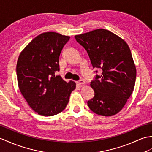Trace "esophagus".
Wrapping results in <instances>:
<instances>
[{
  "label": "esophagus",
  "mask_w": 152,
  "mask_h": 152,
  "mask_svg": "<svg viewBox=\"0 0 152 152\" xmlns=\"http://www.w3.org/2000/svg\"><path fill=\"white\" fill-rule=\"evenodd\" d=\"M76 83L77 85H83L85 83V82H84V80H80L79 81H77Z\"/></svg>",
  "instance_id": "esophagus-1"
}]
</instances>
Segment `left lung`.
I'll list each match as a JSON object with an SVG mask.
<instances>
[{
	"mask_svg": "<svg viewBox=\"0 0 152 152\" xmlns=\"http://www.w3.org/2000/svg\"><path fill=\"white\" fill-rule=\"evenodd\" d=\"M75 37L87 51L93 69L102 70L101 75H96L91 82L94 96L87 102L88 106L97 115H116L131 96L135 83L136 68L128 44L105 29Z\"/></svg>",
	"mask_w": 152,
	"mask_h": 152,
	"instance_id": "left-lung-1",
	"label": "left lung"
}]
</instances>
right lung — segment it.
Here are the masks:
<instances>
[{
	"mask_svg": "<svg viewBox=\"0 0 152 152\" xmlns=\"http://www.w3.org/2000/svg\"><path fill=\"white\" fill-rule=\"evenodd\" d=\"M70 37L49 31L35 37L21 52L17 76L21 94L39 115L51 116L64 110L76 83L60 76L59 58Z\"/></svg>",
	"mask_w": 152,
	"mask_h": 152,
	"instance_id": "add662e5",
	"label": "right lung"
}]
</instances>
